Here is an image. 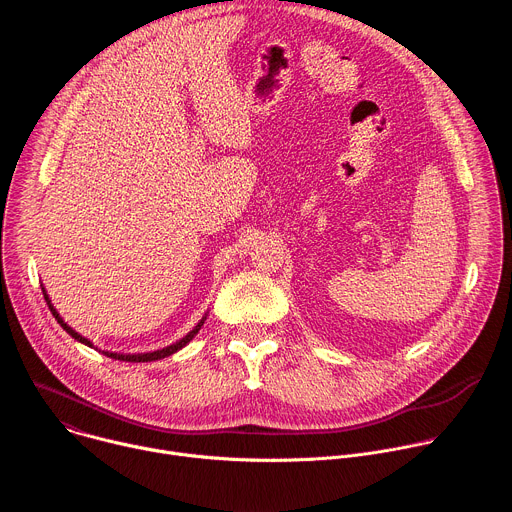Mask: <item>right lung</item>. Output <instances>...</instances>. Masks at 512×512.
I'll return each instance as SVG.
<instances>
[{
	"instance_id": "add662e5",
	"label": "right lung",
	"mask_w": 512,
	"mask_h": 512,
	"mask_svg": "<svg viewBox=\"0 0 512 512\" xmlns=\"http://www.w3.org/2000/svg\"><path fill=\"white\" fill-rule=\"evenodd\" d=\"M44 300H46V304H48V308H50V312H52V316L58 320V324L72 336L75 340H79V342H83V344H87V346H93L91 344V340H87L85 336H81L79 332H75L72 330L70 326H66L64 324V320L58 316V312L54 310V306L50 304V300H48V296H46V291H44ZM204 320L206 318H202L198 324H196V328L192 330V332H188L182 340H178L176 344H170V346H166V348H162V350H156V352H145V354H117V352H105L103 350V354L105 356H111V358H115V360H125V362H152V360H160V358H164V356H170V354H174V352H178L180 348H184L196 334H198V330L202 328V324H204Z\"/></svg>"
}]
</instances>
